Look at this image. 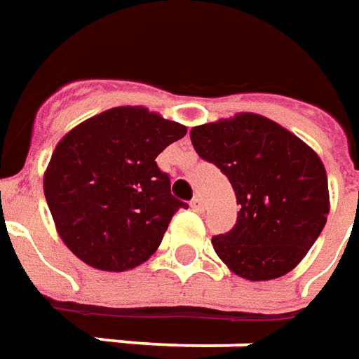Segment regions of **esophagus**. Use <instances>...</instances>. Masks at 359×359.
<instances>
[{
  "mask_svg": "<svg viewBox=\"0 0 359 359\" xmlns=\"http://www.w3.org/2000/svg\"><path fill=\"white\" fill-rule=\"evenodd\" d=\"M189 207H191L195 212H201V210L205 208V205H203V199H201V197H193L191 203H189Z\"/></svg>",
  "mask_w": 359,
  "mask_h": 359,
  "instance_id": "obj_1",
  "label": "esophagus"
}]
</instances>
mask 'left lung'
<instances>
[{"mask_svg": "<svg viewBox=\"0 0 359 359\" xmlns=\"http://www.w3.org/2000/svg\"><path fill=\"white\" fill-rule=\"evenodd\" d=\"M191 143L230 180L240 205L236 226L212 238L216 255L253 282L290 273L327 224L321 158L288 129L248 111L193 127Z\"/></svg>", "mask_w": 359, "mask_h": 359, "instance_id": "left-lung-1", "label": "left lung"}]
</instances>
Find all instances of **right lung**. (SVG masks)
Wrapping results in <instances>:
<instances>
[{"mask_svg": "<svg viewBox=\"0 0 359 359\" xmlns=\"http://www.w3.org/2000/svg\"><path fill=\"white\" fill-rule=\"evenodd\" d=\"M187 129L143 106L79 123L57 143L44 195L63 243L86 265L123 273L158 249L175 210L156 156Z\"/></svg>", "mask_w": 359, "mask_h": 359, "instance_id": "obj_1", "label": "right lung"}]
</instances>
